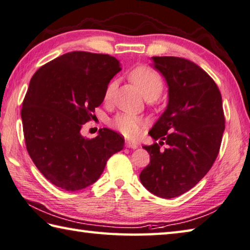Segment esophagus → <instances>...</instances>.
Wrapping results in <instances>:
<instances>
[{
	"mask_svg": "<svg viewBox=\"0 0 250 250\" xmlns=\"http://www.w3.org/2000/svg\"><path fill=\"white\" fill-rule=\"evenodd\" d=\"M125 145H126V147H128V148H133V149H136V148L138 147V144L137 143L130 142V141H126Z\"/></svg>",
	"mask_w": 250,
	"mask_h": 250,
	"instance_id": "34e87169",
	"label": "esophagus"
}]
</instances>
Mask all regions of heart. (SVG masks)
<instances>
[{
    "label": "heart",
    "instance_id": "1",
    "mask_svg": "<svg viewBox=\"0 0 250 250\" xmlns=\"http://www.w3.org/2000/svg\"><path fill=\"white\" fill-rule=\"evenodd\" d=\"M129 78L147 100H155L163 93L164 80L154 69L146 65H139L132 70ZM116 81L113 80L105 87L103 98L106 103L111 102L114 92L116 90ZM142 124L143 121L141 117L127 113L117 114L109 122V126L113 129L117 130L118 133L127 138H137L141 134Z\"/></svg>",
    "mask_w": 250,
    "mask_h": 250
}]
</instances>
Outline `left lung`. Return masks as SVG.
<instances>
[{
  "instance_id": "left-lung-1",
  "label": "left lung",
  "mask_w": 250,
  "mask_h": 250,
  "mask_svg": "<svg viewBox=\"0 0 250 250\" xmlns=\"http://www.w3.org/2000/svg\"><path fill=\"white\" fill-rule=\"evenodd\" d=\"M152 60L167 81L169 101L149 130L159 144L143 147L150 163L139 179L152 194L171 199L192 189L211 169L220 151L225 117L221 92L202 68L179 57ZM164 143L168 147L160 151Z\"/></svg>"
}]
</instances>
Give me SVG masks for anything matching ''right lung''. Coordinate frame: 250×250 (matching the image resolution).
Here are the masks:
<instances>
[{"label":"right lung","instance_id":"1","mask_svg":"<svg viewBox=\"0 0 250 250\" xmlns=\"http://www.w3.org/2000/svg\"><path fill=\"white\" fill-rule=\"evenodd\" d=\"M120 71L115 57L71 51L43 64L30 80L21 112L26 148L42 176L60 189L91 186L124 147V138L108 128L92 139L80 133Z\"/></svg>","mask_w":250,"mask_h":250}]
</instances>
